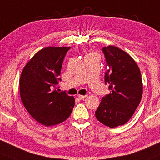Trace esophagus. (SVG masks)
I'll list each match as a JSON object with an SVG mask.
<instances>
[{"label": "esophagus", "mask_w": 160, "mask_h": 160, "mask_svg": "<svg viewBox=\"0 0 160 160\" xmlns=\"http://www.w3.org/2000/svg\"><path fill=\"white\" fill-rule=\"evenodd\" d=\"M87 97V95H81V94H78V98L80 99V100H83L84 98H86Z\"/></svg>", "instance_id": "obj_1"}]
</instances>
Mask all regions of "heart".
<instances>
[{
	"label": "heart",
	"mask_w": 160,
	"mask_h": 160,
	"mask_svg": "<svg viewBox=\"0 0 160 160\" xmlns=\"http://www.w3.org/2000/svg\"><path fill=\"white\" fill-rule=\"evenodd\" d=\"M93 55H97V54H95L94 52H89V53H88V54H87V55H86V57H88V56H93Z\"/></svg>",
	"instance_id": "obj_1"
}]
</instances>
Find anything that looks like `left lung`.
<instances>
[{
    "label": "left lung",
    "mask_w": 160,
    "mask_h": 160,
    "mask_svg": "<svg viewBox=\"0 0 160 160\" xmlns=\"http://www.w3.org/2000/svg\"><path fill=\"white\" fill-rule=\"evenodd\" d=\"M102 52L106 61L105 82L111 92L102 98L95 116L113 128L133 116L142 99V80L137 62L127 52L114 46L103 47Z\"/></svg>",
    "instance_id": "obj_1"
}]
</instances>
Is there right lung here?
I'll list each match as a JSON object with an SVG mask.
<instances>
[{
	"label": "right lung",
	"mask_w": 160,
	"mask_h": 160,
	"mask_svg": "<svg viewBox=\"0 0 160 160\" xmlns=\"http://www.w3.org/2000/svg\"><path fill=\"white\" fill-rule=\"evenodd\" d=\"M71 47L49 46L40 49L24 66L19 81L22 102L37 122L46 126L61 123L70 116L74 98L52 89Z\"/></svg>",
	"instance_id": "1"
}]
</instances>
